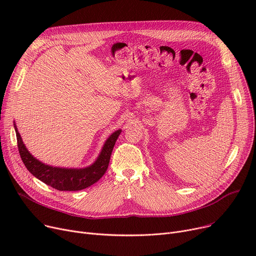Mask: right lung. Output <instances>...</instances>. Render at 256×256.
I'll return each mask as SVG.
<instances>
[{
    "instance_id": "add662e5",
    "label": "right lung",
    "mask_w": 256,
    "mask_h": 256,
    "mask_svg": "<svg viewBox=\"0 0 256 256\" xmlns=\"http://www.w3.org/2000/svg\"><path fill=\"white\" fill-rule=\"evenodd\" d=\"M16 132V140L20 156L26 168L33 176L42 182L50 186L59 191H80L86 189L91 184H96L106 173L109 166L112 150L115 142L120 135L121 130H115L112 135L106 139L102 150L96 162L86 168L72 169V168H60L46 165L35 158L24 146L20 132L14 124Z\"/></svg>"
}]
</instances>
